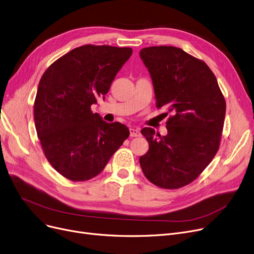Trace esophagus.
<instances>
[{
	"instance_id": "34e87169",
	"label": "esophagus",
	"mask_w": 254,
	"mask_h": 254,
	"mask_svg": "<svg viewBox=\"0 0 254 254\" xmlns=\"http://www.w3.org/2000/svg\"><path fill=\"white\" fill-rule=\"evenodd\" d=\"M129 136L130 137H140L141 133L138 128H129Z\"/></svg>"
}]
</instances>
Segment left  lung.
I'll use <instances>...</instances> for the list:
<instances>
[{
    "mask_svg": "<svg viewBox=\"0 0 254 254\" xmlns=\"http://www.w3.org/2000/svg\"><path fill=\"white\" fill-rule=\"evenodd\" d=\"M140 57L150 73L157 107L171 112L166 136L142 128L149 149L140 157V166L153 185L180 189L195 181L216 156L225 98L206 63L180 48H144Z\"/></svg>",
    "mask_w": 254,
    "mask_h": 254,
    "instance_id": "1",
    "label": "left lung"
}]
</instances>
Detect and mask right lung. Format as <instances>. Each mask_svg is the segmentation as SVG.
<instances>
[{
  "label": "right lung",
  "instance_id": "obj_1",
  "mask_svg": "<svg viewBox=\"0 0 254 254\" xmlns=\"http://www.w3.org/2000/svg\"><path fill=\"white\" fill-rule=\"evenodd\" d=\"M131 53L130 48L82 46L41 76L34 102L37 136L49 163L69 181L95 178L129 136L125 125L92 113L91 105L105 97Z\"/></svg>",
  "mask_w": 254,
  "mask_h": 254
}]
</instances>
